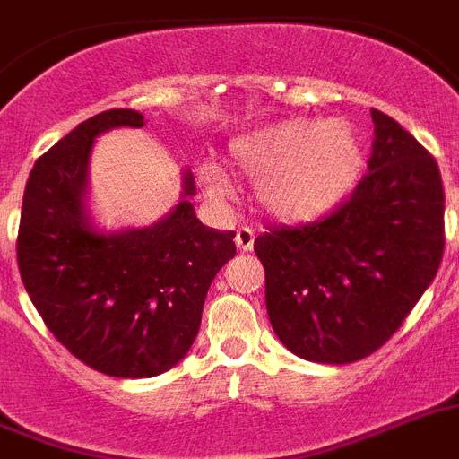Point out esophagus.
<instances>
[{
  "label": "esophagus",
  "mask_w": 459,
  "mask_h": 459,
  "mask_svg": "<svg viewBox=\"0 0 459 459\" xmlns=\"http://www.w3.org/2000/svg\"><path fill=\"white\" fill-rule=\"evenodd\" d=\"M234 241H237L238 250H250L253 248V244H255V234H253L250 227H238Z\"/></svg>",
  "instance_id": "1"
}]
</instances>
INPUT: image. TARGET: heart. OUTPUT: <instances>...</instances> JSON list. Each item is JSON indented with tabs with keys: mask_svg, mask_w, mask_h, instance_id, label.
<instances>
[{
	"mask_svg": "<svg viewBox=\"0 0 459 459\" xmlns=\"http://www.w3.org/2000/svg\"><path fill=\"white\" fill-rule=\"evenodd\" d=\"M232 162L257 178V202L283 222L318 221L332 213L358 186L364 146L346 120L290 117L232 141ZM206 190L225 195L227 176L204 167Z\"/></svg>",
	"mask_w": 459,
	"mask_h": 459,
	"instance_id": "obj_1",
	"label": "heart"
}]
</instances>
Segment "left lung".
Here are the masks:
<instances>
[{
  "mask_svg": "<svg viewBox=\"0 0 459 459\" xmlns=\"http://www.w3.org/2000/svg\"><path fill=\"white\" fill-rule=\"evenodd\" d=\"M369 174L334 213L255 238L267 313L308 362L367 358L402 327L444 255L437 160L397 120L371 108Z\"/></svg>",
  "mask_w": 459,
  "mask_h": 459,
  "instance_id": "left-lung-1",
  "label": "left lung"
}]
</instances>
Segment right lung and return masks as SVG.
<instances>
[{"mask_svg":"<svg viewBox=\"0 0 459 459\" xmlns=\"http://www.w3.org/2000/svg\"><path fill=\"white\" fill-rule=\"evenodd\" d=\"M143 125L132 108L76 125L30 171L18 230V269L46 327L81 362L116 378H151L186 358L215 273L237 255L234 232L195 215L190 169L181 202L155 225L104 232L92 222L95 139Z\"/></svg>","mask_w":459,"mask_h":459,"instance_id":"obj_1","label":"right lung"}]
</instances>
